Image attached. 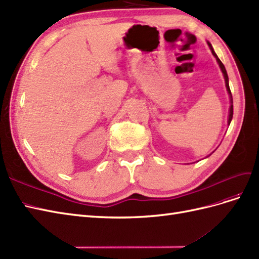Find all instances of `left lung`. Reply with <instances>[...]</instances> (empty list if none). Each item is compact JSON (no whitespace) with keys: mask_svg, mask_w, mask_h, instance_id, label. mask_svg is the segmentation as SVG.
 Masks as SVG:
<instances>
[{"mask_svg":"<svg viewBox=\"0 0 259 259\" xmlns=\"http://www.w3.org/2000/svg\"><path fill=\"white\" fill-rule=\"evenodd\" d=\"M207 44H208L209 48H210V50H211V52H212V55H213V56H214V58L217 59V62H218L219 66H220V69H221V71H222V73H223V77H224V81H225V86H227V91H228V94H229V97H230V103H231L230 109H229V119H228V124L230 125V123H231V120H232V118H233V98H232V94H231L230 86H229V76H228L227 70H225L224 65H223V63L221 62L220 59H219V58H218V56L215 55V52H214L213 48H212L211 44H210L209 41H207ZM208 156H209V155H208ZM208 156H207V157H208Z\"/></svg>","mask_w":259,"mask_h":259,"instance_id":"8db88e82","label":"left lung"}]
</instances>
